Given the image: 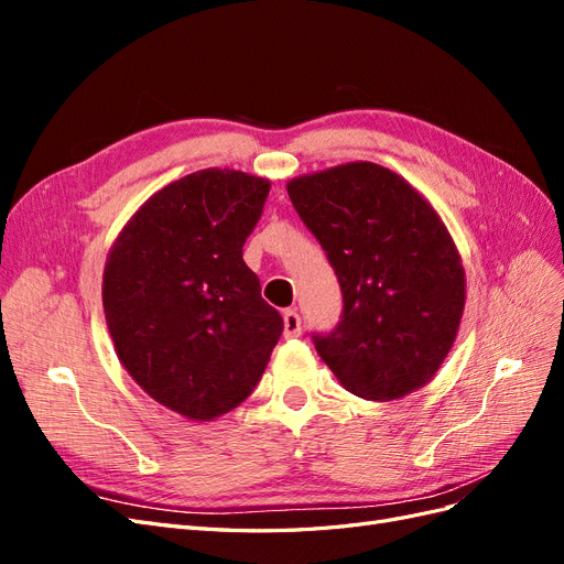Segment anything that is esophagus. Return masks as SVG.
<instances>
[{
	"label": "esophagus",
	"instance_id": "34e87169",
	"mask_svg": "<svg viewBox=\"0 0 564 564\" xmlns=\"http://www.w3.org/2000/svg\"><path fill=\"white\" fill-rule=\"evenodd\" d=\"M284 317V338H299L301 336V317L294 308H286Z\"/></svg>",
	"mask_w": 564,
	"mask_h": 564
}]
</instances>
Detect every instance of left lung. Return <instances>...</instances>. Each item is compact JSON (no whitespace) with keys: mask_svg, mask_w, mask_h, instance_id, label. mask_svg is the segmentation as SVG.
I'll list each match as a JSON object with an SVG mask.
<instances>
[{"mask_svg":"<svg viewBox=\"0 0 564 564\" xmlns=\"http://www.w3.org/2000/svg\"><path fill=\"white\" fill-rule=\"evenodd\" d=\"M286 193L327 253L344 311L315 350L352 395L400 400L454 344L466 280L447 228L412 185L371 162L294 178Z\"/></svg>","mask_w":564,"mask_h":564,"instance_id":"8db88e82","label":"left lung"}]
</instances>
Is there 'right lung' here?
<instances>
[{"label":"right lung","instance_id":"right-lung-1","mask_svg":"<svg viewBox=\"0 0 564 564\" xmlns=\"http://www.w3.org/2000/svg\"><path fill=\"white\" fill-rule=\"evenodd\" d=\"M268 193L265 178L202 169L152 195L108 256L104 308L119 360L193 421L242 404L284 329L242 259Z\"/></svg>","mask_w":564,"mask_h":564}]
</instances>
